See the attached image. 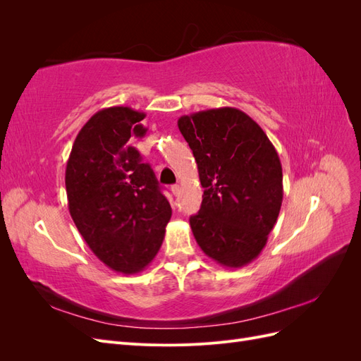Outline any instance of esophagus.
I'll return each instance as SVG.
<instances>
[{
  "mask_svg": "<svg viewBox=\"0 0 361 361\" xmlns=\"http://www.w3.org/2000/svg\"><path fill=\"white\" fill-rule=\"evenodd\" d=\"M171 192L178 197V195L180 194V187H179V185H173V187H171Z\"/></svg>",
  "mask_w": 361,
  "mask_h": 361,
  "instance_id": "obj_1",
  "label": "esophagus"
}]
</instances>
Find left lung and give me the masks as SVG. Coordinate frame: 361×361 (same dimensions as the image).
<instances>
[{"label": "left lung", "mask_w": 361, "mask_h": 361, "mask_svg": "<svg viewBox=\"0 0 361 361\" xmlns=\"http://www.w3.org/2000/svg\"><path fill=\"white\" fill-rule=\"evenodd\" d=\"M203 191L190 218L195 241L218 264L241 268L265 247L283 200L277 152L253 118L232 106L182 116Z\"/></svg>", "instance_id": "1"}]
</instances>
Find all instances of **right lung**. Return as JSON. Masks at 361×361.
Masks as SVG:
<instances>
[{
    "instance_id": "right-lung-1",
    "label": "right lung",
    "mask_w": 361,
    "mask_h": 361,
    "mask_svg": "<svg viewBox=\"0 0 361 361\" xmlns=\"http://www.w3.org/2000/svg\"><path fill=\"white\" fill-rule=\"evenodd\" d=\"M128 106L90 117L75 138L66 166L69 212L87 245L122 274L143 271L162 244L171 207L134 140L145 118Z\"/></svg>"
}]
</instances>
